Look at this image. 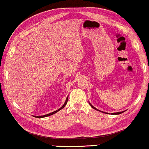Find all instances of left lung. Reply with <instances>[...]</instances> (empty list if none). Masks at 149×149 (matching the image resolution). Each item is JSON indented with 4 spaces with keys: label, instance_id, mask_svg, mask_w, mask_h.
<instances>
[{
    "label": "left lung",
    "instance_id": "obj_1",
    "mask_svg": "<svg viewBox=\"0 0 149 149\" xmlns=\"http://www.w3.org/2000/svg\"><path fill=\"white\" fill-rule=\"evenodd\" d=\"M89 104L91 105V107L93 108H94L95 110H98V111H100V112H103V113H105V114H110V113H107V112H102V111H100V110H98V109H97V108H96L95 107H93V106L91 104V103L89 102ZM125 111H122V112H116V113H111V114H112V115H118V114H122V113H123V112H124Z\"/></svg>",
    "mask_w": 149,
    "mask_h": 149
}]
</instances>
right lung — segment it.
Listing matches in <instances>:
<instances>
[{"label": "right lung", "instance_id": "1", "mask_svg": "<svg viewBox=\"0 0 149 149\" xmlns=\"http://www.w3.org/2000/svg\"><path fill=\"white\" fill-rule=\"evenodd\" d=\"M68 97H67V98H66V100H65V102H64V104H63L62 107L61 108H60L59 109H58V110H56V111H54V112H51V113H49V114H47L43 115V116H33V117H35V118H45V117L49 116H51V115H52V114H55V113H56V112H58L59 110H62V108H64L65 105H66L67 102H68Z\"/></svg>", "mask_w": 149, "mask_h": 149}]
</instances>
